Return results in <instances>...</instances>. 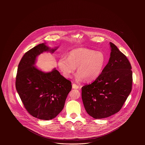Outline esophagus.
<instances>
[{
    "instance_id": "34e87169",
    "label": "esophagus",
    "mask_w": 145,
    "mask_h": 145,
    "mask_svg": "<svg viewBox=\"0 0 145 145\" xmlns=\"http://www.w3.org/2000/svg\"><path fill=\"white\" fill-rule=\"evenodd\" d=\"M72 88L73 89H78L79 87V86L78 85H76V84H72Z\"/></svg>"
}]
</instances>
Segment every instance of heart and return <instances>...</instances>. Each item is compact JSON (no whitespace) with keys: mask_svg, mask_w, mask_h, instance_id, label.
Listing matches in <instances>:
<instances>
[{"mask_svg":"<svg viewBox=\"0 0 145 145\" xmlns=\"http://www.w3.org/2000/svg\"><path fill=\"white\" fill-rule=\"evenodd\" d=\"M106 62V57L102 52L79 48L70 52L69 57L63 56L58 60V66L62 75L69 78L77 67L76 80L85 79L90 82L97 79L102 73Z\"/></svg>","mask_w":145,"mask_h":145,"instance_id":"obj_1","label":"heart"}]
</instances>
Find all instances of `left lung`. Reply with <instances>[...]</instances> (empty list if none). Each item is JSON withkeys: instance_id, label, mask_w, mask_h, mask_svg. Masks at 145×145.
<instances>
[{"instance_id": "left-lung-1", "label": "left lung", "mask_w": 145, "mask_h": 145, "mask_svg": "<svg viewBox=\"0 0 145 145\" xmlns=\"http://www.w3.org/2000/svg\"><path fill=\"white\" fill-rule=\"evenodd\" d=\"M109 62L100 75L82 88L84 106L95 119L106 118L118 112L129 95L132 86V71L127 57L110 42Z\"/></svg>"}]
</instances>
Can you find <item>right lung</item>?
Returning <instances> with one entry per match:
<instances>
[{
    "mask_svg": "<svg viewBox=\"0 0 145 145\" xmlns=\"http://www.w3.org/2000/svg\"><path fill=\"white\" fill-rule=\"evenodd\" d=\"M51 49L40 43L28 51L18 65L16 88L27 111L43 120L55 118L62 111L66 99L72 88L71 82L54 69L43 72L34 66L36 57Z\"/></svg>",
    "mask_w": 145,
    "mask_h": 145,
    "instance_id": "obj_1",
    "label": "right lung"
}]
</instances>
